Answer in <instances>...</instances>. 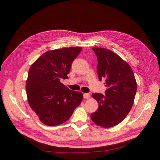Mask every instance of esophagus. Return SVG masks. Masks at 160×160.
<instances>
[{
	"mask_svg": "<svg viewBox=\"0 0 160 160\" xmlns=\"http://www.w3.org/2000/svg\"><path fill=\"white\" fill-rule=\"evenodd\" d=\"M83 96L84 98H89L90 97V94L89 93H83Z\"/></svg>",
	"mask_w": 160,
	"mask_h": 160,
	"instance_id": "34e87169",
	"label": "esophagus"
}]
</instances>
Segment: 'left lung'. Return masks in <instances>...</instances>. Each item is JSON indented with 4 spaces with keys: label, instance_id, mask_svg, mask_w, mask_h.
I'll use <instances>...</instances> for the list:
<instances>
[{
    "label": "left lung",
    "instance_id": "obj_1",
    "mask_svg": "<svg viewBox=\"0 0 160 160\" xmlns=\"http://www.w3.org/2000/svg\"><path fill=\"white\" fill-rule=\"evenodd\" d=\"M97 55V74L105 80V95L93 93L98 103V110L91 114L94 123L104 128L119 124L130 112L137 91V83L129 64L104 48H92Z\"/></svg>",
    "mask_w": 160,
    "mask_h": 160
}]
</instances>
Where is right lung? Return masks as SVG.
I'll return each mask as SVG.
<instances>
[{
  "label": "right lung",
  "instance_id": "right-lung-1",
  "mask_svg": "<svg viewBox=\"0 0 160 160\" xmlns=\"http://www.w3.org/2000/svg\"><path fill=\"white\" fill-rule=\"evenodd\" d=\"M82 49L72 47L49 50L30 67L26 82L28 102L45 125L66 122L82 101L81 92L70 90L60 82L68 78L71 64Z\"/></svg>",
  "mask_w": 160,
  "mask_h": 160
}]
</instances>
